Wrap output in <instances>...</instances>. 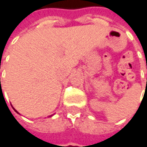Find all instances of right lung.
Listing matches in <instances>:
<instances>
[{"label": "right lung", "mask_w": 147, "mask_h": 147, "mask_svg": "<svg viewBox=\"0 0 147 147\" xmlns=\"http://www.w3.org/2000/svg\"><path fill=\"white\" fill-rule=\"evenodd\" d=\"M14 110H15V109H14ZM15 111H16V110H15ZM16 112H17V111H16ZM17 113H18V112H17Z\"/></svg>", "instance_id": "obj_1"}]
</instances>
